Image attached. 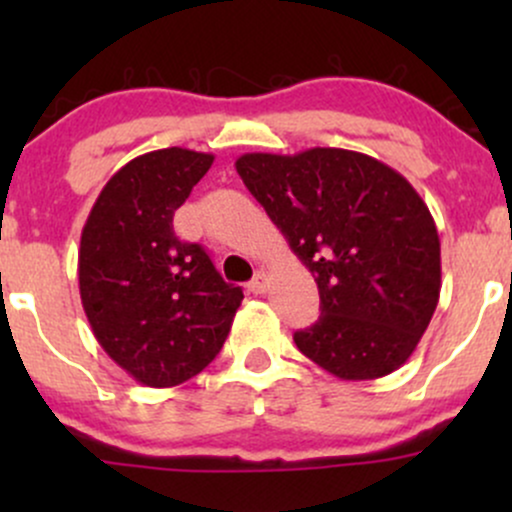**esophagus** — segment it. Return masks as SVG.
<instances>
[{
  "label": "esophagus",
  "mask_w": 512,
  "mask_h": 512,
  "mask_svg": "<svg viewBox=\"0 0 512 512\" xmlns=\"http://www.w3.org/2000/svg\"><path fill=\"white\" fill-rule=\"evenodd\" d=\"M267 286H269L267 274H264V272H257L255 276H252V281L248 284V289H250V293H255V296H260V293L267 291Z\"/></svg>",
  "instance_id": "esophagus-1"
}]
</instances>
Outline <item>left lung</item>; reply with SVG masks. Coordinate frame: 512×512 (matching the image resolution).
I'll return each mask as SVG.
<instances>
[{
	"label": "left lung",
	"instance_id": "obj_1",
	"mask_svg": "<svg viewBox=\"0 0 512 512\" xmlns=\"http://www.w3.org/2000/svg\"><path fill=\"white\" fill-rule=\"evenodd\" d=\"M236 170L315 276L320 317L293 334L301 354L342 380L407 363L440 296L438 228L411 182L330 146L243 154Z\"/></svg>",
	"mask_w": 512,
	"mask_h": 512
}]
</instances>
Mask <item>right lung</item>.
Masks as SVG:
<instances>
[{
	"instance_id": "right-lung-1",
	"label": "right lung",
	"mask_w": 512,
	"mask_h": 512,
	"mask_svg": "<svg viewBox=\"0 0 512 512\" xmlns=\"http://www.w3.org/2000/svg\"><path fill=\"white\" fill-rule=\"evenodd\" d=\"M202 151H149L105 182L81 231L79 293L93 337L146 387H173L214 361L243 301L173 214L207 175Z\"/></svg>"
}]
</instances>
